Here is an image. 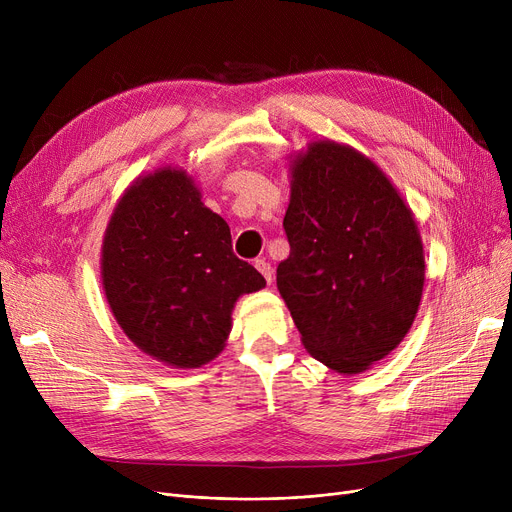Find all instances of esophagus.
I'll return each instance as SVG.
<instances>
[{"mask_svg": "<svg viewBox=\"0 0 512 512\" xmlns=\"http://www.w3.org/2000/svg\"><path fill=\"white\" fill-rule=\"evenodd\" d=\"M255 270L265 278V282L267 284H272V278H274V270H272V265L267 263L265 259H255Z\"/></svg>", "mask_w": 512, "mask_h": 512, "instance_id": "1", "label": "esophagus"}]
</instances>
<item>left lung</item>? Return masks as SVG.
Masks as SVG:
<instances>
[{
    "instance_id": "1",
    "label": "left lung",
    "mask_w": 512,
    "mask_h": 512,
    "mask_svg": "<svg viewBox=\"0 0 512 512\" xmlns=\"http://www.w3.org/2000/svg\"><path fill=\"white\" fill-rule=\"evenodd\" d=\"M278 290L311 357L355 375L411 330L425 282L411 209L369 157L334 141L292 159Z\"/></svg>"
}]
</instances>
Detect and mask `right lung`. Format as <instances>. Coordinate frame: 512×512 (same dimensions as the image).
<instances>
[{"label": "right lung", "mask_w": 512, "mask_h": 512, "mask_svg": "<svg viewBox=\"0 0 512 512\" xmlns=\"http://www.w3.org/2000/svg\"><path fill=\"white\" fill-rule=\"evenodd\" d=\"M105 299L149 357L195 369L218 357L240 294L265 286L232 253L228 224L184 170L137 178L118 201L101 249Z\"/></svg>", "instance_id": "right-lung-1"}]
</instances>
